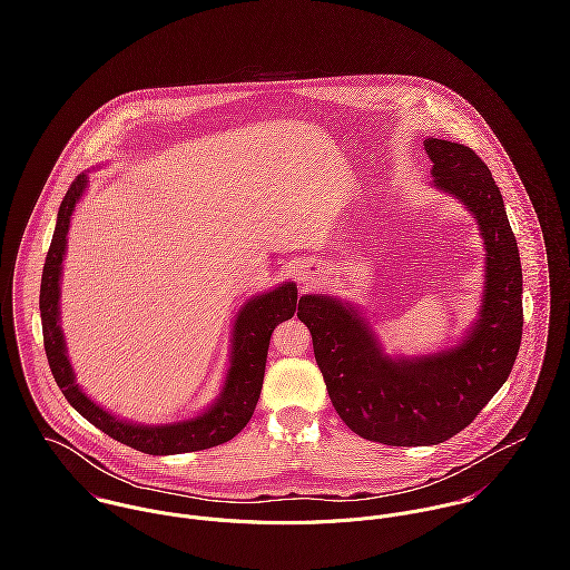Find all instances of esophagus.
<instances>
[{
  "label": "esophagus",
  "instance_id": "1",
  "mask_svg": "<svg viewBox=\"0 0 570 570\" xmlns=\"http://www.w3.org/2000/svg\"><path fill=\"white\" fill-rule=\"evenodd\" d=\"M312 274H314L312 269H303V272H301V281H309V278H312Z\"/></svg>",
  "mask_w": 570,
  "mask_h": 570
}]
</instances>
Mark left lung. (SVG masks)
<instances>
[{
  "label": "left lung",
  "mask_w": 570,
  "mask_h": 570,
  "mask_svg": "<svg viewBox=\"0 0 570 570\" xmlns=\"http://www.w3.org/2000/svg\"><path fill=\"white\" fill-rule=\"evenodd\" d=\"M432 186L474 217L485 283L474 325L452 346L389 355L364 312L328 294H305L298 318L312 331L331 404L360 436L384 445H436L468 428L507 382L522 340V265L502 195L470 147L425 138Z\"/></svg>",
  "instance_id": "obj_1"
}]
</instances>
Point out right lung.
I'll use <instances>...</instances> for the list:
<instances>
[{
    "instance_id": "add662e5",
    "label": "right lung",
    "mask_w": 570,
    "mask_h": 570,
    "mask_svg": "<svg viewBox=\"0 0 570 570\" xmlns=\"http://www.w3.org/2000/svg\"><path fill=\"white\" fill-rule=\"evenodd\" d=\"M89 186L87 173H81L70 190L66 193L57 226L52 235V244L46 256L43 274H41V294H39V309H41V325H43V346L46 355L59 384L61 393L81 416L91 425L109 434L111 439L140 450L145 454L166 456V454H184L208 450L222 445L237 436L252 419V412L258 402L263 375H265V360L269 348V337L274 326L292 318L298 303L296 283L287 281L278 287L252 296L244 307L239 309L233 323V340H230V364L219 391V397L199 412L197 416L173 421V423H158L145 425L138 421H127L116 416L114 412L98 406L91 397L82 393L77 384L75 368L68 357V344L61 331V274H63V258L68 249V233L70 222L77 204L81 202L85 190Z\"/></svg>"
}]
</instances>
